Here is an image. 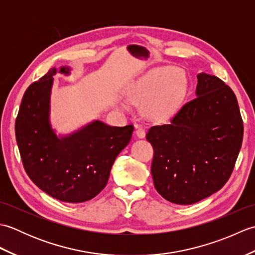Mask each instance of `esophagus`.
Returning <instances> with one entry per match:
<instances>
[{
  "mask_svg": "<svg viewBox=\"0 0 255 255\" xmlns=\"http://www.w3.org/2000/svg\"><path fill=\"white\" fill-rule=\"evenodd\" d=\"M136 136L138 138H144L145 137V130L142 127H137L136 130Z\"/></svg>",
  "mask_w": 255,
  "mask_h": 255,
  "instance_id": "obj_1",
  "label": "esophagus"
}]
</instances>
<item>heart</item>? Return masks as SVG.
<instances>
[{"instance_id": "obj_1", "label": "heart", "mask_w": 255, "mask_h": 255, "mask_svg": "<svg viewBox=\"0 0 255 255\" xmlns=\"http://www.w3.org/2000/svg\"><path fill=\"white\" fill-rule=\"evenodd\" d=\"M187 91L186 79L173 67L153 70L127 90V100L133 104H142V113L152 119H165L175 112ZM118 106L127 110L124 102Z\"/></svg>"}]
</instances>
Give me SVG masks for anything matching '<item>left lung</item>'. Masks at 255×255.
I'll return each instance as SVG.
<instances>
[{
	"instance_id": "1",
	"label": "left lung",
	"mask_w": 255,
	"mask_h": 255,
	"mask_svg": "<svg viewBox=\"0 0 255 255\" xmlns=\"http://www.w3.org/2000/svg\"><path fill=\"white\" fill-rule=\"evenodd\" d=\"M197 80L196 99L170 124L147 133L154 150V187L177 205H192L218 192L234 171L243 139L234 91L215 75L202 72Z\"/></svg>"
}]
</instances>
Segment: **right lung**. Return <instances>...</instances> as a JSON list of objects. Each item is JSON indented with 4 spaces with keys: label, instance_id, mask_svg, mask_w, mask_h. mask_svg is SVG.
I'll return each mask as SVG.
<instances>
[{
    "label": "right lung",
    "instance_id": "obj_1",
    "mask_svg": "<svg viewBox=\"0 0 255 255\" xmlns=\"http://www.w3.org/2000/svg\"><path fill=\"white\" fill-rule=\"evenodd\" d=\"M57 72L69 75L71 68H51L26 90L15 122L16 141L27 175L41 191L61 202L83 203L106 186L114 161L130 141L133 126L93 121L58 136L50 122Z\"/></svg>",
    "mask_w": 255,
    "mask_h": 255
}]
</instances>
